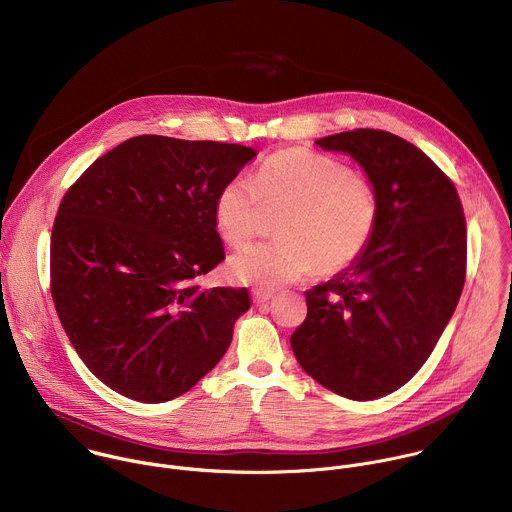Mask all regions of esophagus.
I'll use <instances>...</instances> for the list:
<instances>
[{
    "label": "esophagus",
    "instance_id": "obj_1",
    "mask_svg": "<svg viewBox=\"0 0 512 512\" xmlns=\"http://www.w3.org/2000/svg\"><path fill=\"white\" fill-rule=\"evenodd\" d=\"M252 298L256 304H266L268 300L274 298V290H266V288H254L252 290Z\"/></svg>",
    "mask_w": 512,
    "mask_h": 512
}]
</instances>
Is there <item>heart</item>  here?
Masks as SVG:
<instances>
[{
  "instance_id": "b5f03b06",
  "label": "heart",
  "mask_w": 512,
  "mask_h": 512,
  "mask_svg": "<svg viewBox=\"0 0 512 512\" xmlns=\"http://www.w3.org/2000/svg\"><path fill=\"white\" fill-rule=\"evenodd\" d=\"M266 208L286 210L276 226L280 240L248 246L228 260L236 282L266 290L349 268L369 248L379 222L375 184L306 149L278 151L254 178L240 174L224 182L214 202L216 230L242 246L258 234Z\"/></svg>"
}]
</instances>
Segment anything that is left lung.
I'll list each match as a JSON object with an SVG mask.
<instances>
[{
	"label": "left lung",
	"mask_w": 512,
	"mask_h": 512,
	"mask_svg": "<svg viewBox=\"0 0 512 512\" xmlns=\"http://www.w3.org/2000/svg\"><path fill=\"white\" fill-rule=\"evenodd\" d=\"M351 155L379 194L365 254L306 294L292 334L302 369L341 397L367 401L405 385L449 324L467 276V222L453 180L421 149L379 129L316 141Z\"/></svg>",
	"instance_id": "obj_1"
}]
</instances>
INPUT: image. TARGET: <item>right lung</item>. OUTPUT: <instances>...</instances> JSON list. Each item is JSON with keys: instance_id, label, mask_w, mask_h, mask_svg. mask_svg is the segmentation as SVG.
Here are the masks:
<instances>
[{"instance_id": "add662e5", "label": "right lung", "mask_w": 512, "mask_h": 512, "mask_svg": "<svg viewBox=\"0 0 512 512\" xmlns=\"http://www.w3.org/2000/svg\"><path fill=\"white\" fill-rule=\"evenodd\" d=\"M254 149L161 135L99 157L61 198L49 288L67 338L113 391L163 403L226 353L246 288L202 290L224 260L218 190Z\"/></svg>"}]
</instances>
